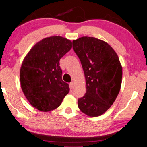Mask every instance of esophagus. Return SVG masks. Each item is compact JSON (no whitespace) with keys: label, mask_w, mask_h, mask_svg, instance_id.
<instances>
[{"label":"esophagus","mask_w":147,"mask_h":147,"mask_svg":"<svg viewBox=\"0 0 147 147\" xmlns=\"http://www.w3.org/2000/svg\"><path fill=\"white\" fill-rule=\"evenodd\" d=\"M69 86H70V88H73L74 87V82H71V83L69 84Z\"/></svg>","instance_id":"obj_1"}]
</instances>
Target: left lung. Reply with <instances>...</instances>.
I'll return each instance as SVG.
<instances>
[{"instance_id": "1", "label": "left lung", "mask_w": 147, "mask_h": 147, "mask_svg": "<svg viewBox=\"0 0 147 147\" xmlns=\"http://www.w3.org/2000/svg\"><path fill=\"white\" fill-rule=\"evenodd\" d=\"M86 82V93L78 99L80 110L96 117L109 109L119 93L122 67L117 53L106 42L92 37L73 41Z\"/></svg>"}]
</instances>
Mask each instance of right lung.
I'll list each match as a JSON object with an SVG mask.
<instances>
[{
	"instance_id": "add662e5",
	"label": "right lung",
	"mask_w": 147,
	"mask_h": 147,
	"mask_svg": "<svg viewBox=\"0 0 147 147\" xmlns=\"http://www.w3.org/2000/svg\"><path fill=\"white\" fill-rule=\"evenodd\" d=\"M71 47L70 40L53 36L36 43L24 58L20 69L21 89L36 109L55 110L69 93V85L62 80L59 60Z\"/></svg>"
}]
</instances>
